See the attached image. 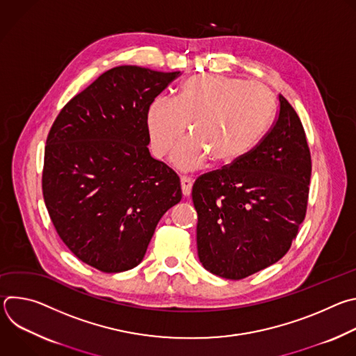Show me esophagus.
Returning a JSON list of instances; mask_svg holds the SVG:
<instances>
[{"mask_svg": "<svg viewBox=\"0 0 356 356\" xmlns=\"http://www.w3.org/2000/svg\"><path fill=\"white\" fill-rule=\"evenodd\" d=\"M180 184H181V191L184 197H188L191 193V187H193V180L190 177H181L180 179Z\"/></svg>", "mask_w": 356, "mask_h": 356, "instance_id": "1", "label": "esophagus"}]
</instances>
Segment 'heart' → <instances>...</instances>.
<instances>
[{"instance_id":"b5f03b06","label":"heart","mask_w":356,"mask_h":356,"mask_svg":"<svg viewBox=\"0 0 356 356\" xmlns=\"http://www.w3.org/2000/svg\"><path fill=\"white\" fill-rule=\"evenodd\" d=\"M273 114L266 87L222 74H195L179 88L176 98L156 97L147 107L146 127L154 155L163 158L186 131L172 154L183 172L200 169L210 158L228 165L258 143Z\"/></svg>"}]
</instances>
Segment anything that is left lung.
<instances>
[{"label": "left lung", "mask_w": 356, "mask_h": 356, "mask_svg": "<svg viewBox=\"0 0 356 356\" xmlns=\"http://www.w3.org/2000/svg\"><path fill=\"white\" fill-rule=\"evenodd\" d=\"M312 156L301 121L279 94V114L248 154L193 184L198 259L239 280L282 259L306 217Z\"/></svg>", "instance_id": "1"}]
</instances>
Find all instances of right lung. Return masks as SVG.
<instances>
[{
    "mask_svg": "<svg viewBox=\"0 0 356 356\" xmlns=\"http://www.w3.org/2000/svg\"><path fill=\"white\" fill-rule=\"evenodd\" d=\"M180 72L118 66L63 107L46 139L42 190L60 239L106 273L138 266L179 176L149 154L146 113Z\"/></svg>",
    "mask_w": 356,
    "mask_h": 356,
    "instance_id": "1",
    "label": "right lung"
}]
</instances>
